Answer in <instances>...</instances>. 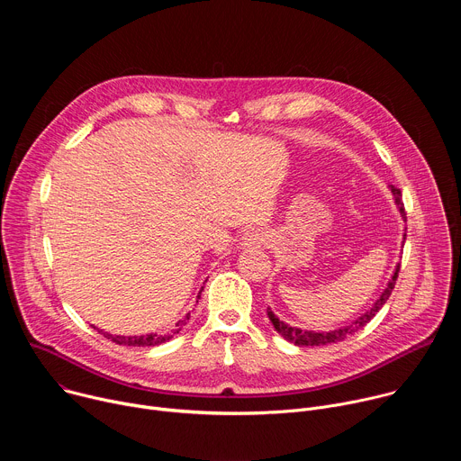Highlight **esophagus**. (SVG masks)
I'll list each match as a JSON object with an SVG mask.
<instances>
[{
	"label": "esophagus",
	"instance_id": "1",
	"mask_svg": "<svg viewBox=\"0 0 461 461\" xmlns=\"http://www.w3.org/2000/svg\"><path fill=\"white\" fill-rule=\"evenodd\" d=\"M270 231L262 228H251L242 237V246L246 248H257V246H267L270 244Z\"/></svg>",
	"mask_w": 461,
	"mask_h": 461
}]
</instances>
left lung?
I'll use <instances>...</instances> for the list:
<instances>
[{
	"instance_id": "1",
	"label": "left lung",
	"mask_w": 461,
	"mask_h": 461,
	"mask_svg": "<svg viewBox=\"0 0 461 461\" xmlns=\"http://www.w3.org/2000/svg\"><path fill=\"white\" fill-rule=\"evenodd\" d=\"M392 194H393V203H396L403 221H407V213H405V208H403V201H402V191L396 187V185H388ZM405 237L403 235V242H405ZM398 272H400V262L396 265V268H393L384 290L381 292V295L375 299V303L365 312L361 313L356 321H352V324H347V326H341V328H336V330H328V332H313V330H301V328L297 326H292L285 321H281L274 312L272 308H268V317L274 324L276 330L290 343L297 345V347H321V345H330V343H338V341H343L347 339L350 334L357 332L359 328H363L366 322H370V319L383 308V304L386 303V299L390 297L392 290H393V285H396V279H398Z\"/></svg>"
}]
</instances>
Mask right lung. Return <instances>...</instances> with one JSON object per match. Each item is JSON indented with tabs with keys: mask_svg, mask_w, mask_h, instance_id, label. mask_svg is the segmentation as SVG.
<instances>
[{
	"mask_svg": "<svg viewBox=\"0 0 461 461\" xmlns=\"http://www.w3.org/2000/svg\"><path fill=\"white\" fill-rule=\"evenodd\" d=\"M204 290V288H203ZM201 290V292H203ZM199 292V294H201ZM201 297V295H199ZM185 319H189V313H185V317L182 319V321H178L176 322V328L175 330H171L169 334H146V336H113V334H109V332H104V330H96L100 332V334H104V338H107V339H111L113 343H116V345H123V347H157V345H162V343H166V341H169L175 334H178L180 330H182V326L185 324Z\"/></svg>",
	"mask_w": 461,
	"mask_h": 461,
	"instance_id": "right-lung-1",
	"label": "right lung"
}]
</instances>
